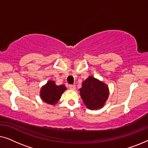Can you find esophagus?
Here are the masks:
<instances>
[{
  "label": "esophagus",
  "instance_id": "obj_1",
  "mask_svg": "<svg viewBox=\"0 0 148 148\" xmlns=\"http://www.w3.org/2000/svg\"><path fill=\"white\" fill-rule=\"evenodd\" d=\"M69 88L71 89V90H75V85H69Z\"/></svg>",
  "mask_w": 148,
  "mask_h": 148
}]
</instances>
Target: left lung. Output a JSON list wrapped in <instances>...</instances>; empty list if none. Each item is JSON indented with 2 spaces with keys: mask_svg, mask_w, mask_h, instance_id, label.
I'll return each mask as SVG.
<instances>
[{
  "mask_svg": "<svg viewBox=\"0 0 148 148\" xmlns=\"http://www.w3.org/2000/svg\"><path fill=\"white\" fill-rule=\"evenodd\" d=\"M80 95L88 108L95 110L102 108L108 97V88L106 84L92 76L82 83Z\"/></svg>",
  "mask_w": 148,
  "mask_h": 148,
  "instance_id": "1",
  "label": "left lung"
}]
</instances>
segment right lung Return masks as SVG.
<instances>
[{"instance_id":"1","label":"right lung","mask_w":148,"mask_h":148,"mask_svg":"<svg viewBox=\"0 0 148 148\" xmlns=\"http://www.w3.org/2000/svg\"><path fill=\"white\" fill-rule=\"evenodd\" d=\"M64 90L66 87L64 85L56 86L53 81H49L46 86L42 87L40 96L44 102L53 105L58 102Z\"/></svg>"}]
</instances>
